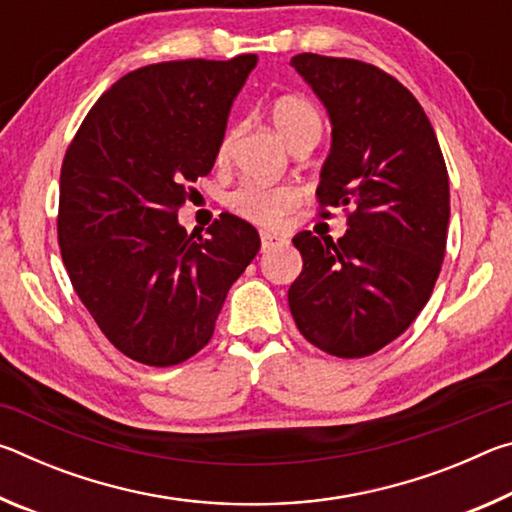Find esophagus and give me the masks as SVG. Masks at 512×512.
I'll return each instance as SVG.
<instances>
[{
	"mask_svg": "<svg viewBox=\"0 0 512 512\" xmlns=\"http://www.w3.org/2000/svg\"><path fill=\"white\" fill-rule=\"evenodd\" d=\"M259 239H262V250H264V253H266V250L277 248V246H287L289 244V241L284 239V237L275 235V232H266V230L259 232Z\"/></svg>",
	"mask_w": 512,
	"mask_h": 512,
	"instance_id": "obj_1",
	"label": "esophagus"
}]
</instances>
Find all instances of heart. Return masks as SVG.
Segmentation results:
<instances>
[{"instance_id":"obj_1","label":"heart","mask_w":512,"mask_h":512,"mask_svg":"<svg viewBox=\"0 0 512 512\" xmlns=\"http://www.w3.org/2000/svg\"><path fill=\"white\" fill-rule=\"evenodd\" d=\"M271 119L275 131L289 146L305 135H318L323 131V117L318 108L305 97L298 94H284L277 97L271 106ZM235 128H228L221 137L216 160L225 162L230 155L232 140H235ZM300 203V192L291 185H241L228 196V207L235 214L244 216L246 221L271 228L282 221V216L291 212Z\"/></svg>"}]
</instances>
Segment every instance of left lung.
Here are the masks:
<instances>
[{"mask_svg": "<svg viewBox=\"0 0 512 512\" xmlns=\"http://www.w3.org/2000/svg\"><path fill=\"white\" fill-rule=\"evenodd\" d=\"M291 67L332 119V149L316 198L352 207L348 232L293 237L302 273L289 289L300 334L341 359L404 334L431 298L447 248L449 176L418 99L375 65L298 54Z\"/></svg>", "mask_w": 512, "mask_h": 512, "instance_id": "left-lung-1", "label": "left lung"}]
</instances>
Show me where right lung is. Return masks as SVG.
<instances>
[{
  "label": "right lung",
  "mask_w": 512,
  "mask_h": 512,
  "mask_svg": "<svg viewBox=\"0 0 512 512\" xmlns=\"http://www.w3.org/2000/svg\"><path fill=\"white\" fill-rule=\"evenodd\" d=\"M255 65V54H241L135 69L101 94L67 146L60 255L85 309L133 361L167 368L203 350L262 244L228 212L210 237L178 223L192 183L214 167L232 101Z\"/></svg>",
  "instance_id": "obj_1"
}]
</instances>
